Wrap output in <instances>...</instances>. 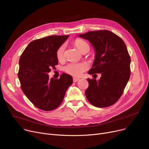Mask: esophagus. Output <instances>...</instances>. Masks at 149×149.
Masks as SVG:
<instances>
[{"label":"esophagus","instance_id":"esophagus-1","mask_svg":"<svg viewBox=\"0 0 149 149\" xmlns=\"http://www.w3.org/2000/svg\"><path fill=\"white\" fill-rule=\"evenodd\" d=\"M79 78H77V77H73V82H77L78 81H79Z\"/></svg>","mask_w":149,"mask_h":149}]
</instances>
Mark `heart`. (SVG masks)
I'll list each match as a JSON object with an SVG mask.
<instances>
[{"instance_id": "obj_1", "label": "heart", "mask_w": 149, "mask_h": 149, "mask_svg": "<svg viewBox=\"0 0 149 149\" xmlns=\"http://www.w3.org/2000/svg\"><path fill=\"white\" fill-rule=\"evenodd\" d=\"M74 45L82 53L87 49H90L89 45L86 41H84L80 39H77L74 41ZM65 46L64 44L62 45L58 48L57 53V58L59 60H62L63 58L64 55ZM88 68V65L86 63H77V62H72L69 63L65 67L64 70L67 73L73 75L74 76H79Z\"/></svg>"}]
</instances>
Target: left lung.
Wrapping results in <instances>:
<instances>
[{"label":"left lung","mask_w":149,"mask_h":149,"mask_svg":"<svg viewBox=\"0 0 149 149\" xmlns=\"http://www.w3.org/2000/svg\"><path fill=\"white\" fill-rule=\"evenodd\" d=\"M78 36L88 40L95 52L88 73L101 74L97 81L87 79V99L97 107L114 104L121 96L130 76V58L124 42L108 30L89 31Z\"/></svg>","instance_id":"8db88e82"}]
</instances>
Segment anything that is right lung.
<instances>
[{"label":"right lung","instance_id":"1","mask_svg":"<svg viewBox=\"0 0 149 149\" xmlns=\"http://www.w3.org/2000/svg\"><path fill=\"white\" fill-rule=\"evenodd\" d=\"M69 37L50 36L33 40L20 56L18 77L21 88L36 107L51 111L62 103L73 77L62 73L60 78H49L51 68L58 64L57 51Z\"/></svg>","mask_w":149,"mask_h":149}]
</instances>
